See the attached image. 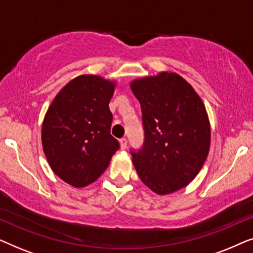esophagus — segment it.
Here are the masks:
<instances>
[{
    "label": "esophagus",
    "instance_id": "obj_1",
    "mask_svg": "<svg viewBox=\"0 0 253 253\" xmlns=\"http://www.w3.org/2000/svg\"><path fill=\"white\" fill-rule=\"evenodd\" d=\"M120 145H121V148H122V150H126V145H127V140L126 139V138H122V139H120Z\"/></svg>",
    "mask_w": 253,
    "mask_h": 253
}]
</instances>
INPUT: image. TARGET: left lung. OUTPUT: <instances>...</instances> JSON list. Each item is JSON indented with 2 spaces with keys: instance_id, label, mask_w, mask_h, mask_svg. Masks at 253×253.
Here are the masks:
<instances>
[{
  "instance_id": "8db88e82",
  "label": "left lung",
  "mask_w": 253,
  "mask_h": 253,
  "mask_svg": "<svg viewBox=\"0 0 253 253\" xmlns=\"http://www.w3.org/2000/svg\"><path fill=\"white\" fill-rule=\"evenodd\" d=\"M130 87L140 102L145 131L143 147L131 151L137 174L158 195L177 191L198 175L209 155L205 106L175 72L134 79Z\"/></svg>"
}]
</instances>
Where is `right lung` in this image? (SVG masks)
<instances>
[{
  "label": "right lung",
  "instance_id": "1",
  "mask_svg": "<svg viewBox=\"0 0 253 253\" xmlns=\"http://www.w3.org/2000/svg\"><path fill=\"white\" fill-rule=\"evenodd\" d=\"M115 86L100 76H78L58 92L44 115L41 140L48 164L75 188L96 181L120 147L110 134Z\"/></svg>",
  "mask_w": 253,
  "mask_h": 253
}]
</instances>
